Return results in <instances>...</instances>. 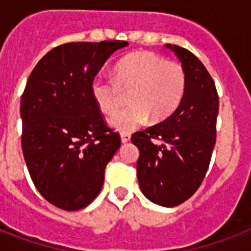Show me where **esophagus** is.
<instances>
[{
  "mask_svg": "<svg viewBox=\"0 0 251 251\" xmlns=\"http://www.w3.org/2000/svg\"><path fill=\"white\" fill-rule=\"evenodd\" d=\"M130 138H131V135L127 133H122L121 134V142L122 143H127V142H130Z\"/></svg>",
  "mask_w": 251,
  "mask_h": 251,
  "instance_id": "1",
  "label": "esophagus"
}]
</instances>
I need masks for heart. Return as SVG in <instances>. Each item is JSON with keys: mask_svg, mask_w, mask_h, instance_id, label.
<instances>
[{"mask_svg": "<svg viewBox=\"0 0 251 251\" xmlns=\"http://www.w3.org/2000/svg\"><path fill=\"white\" fill-rule=\"evenodd\" d=\"M186 88V74L178 62L167 61L152 52H135L114 69L113 79L96 76L91 94L104 114H113L129 93L130 105L108 120L112 129L130 133L151 116L153 121L169 117L178 106Z\"/></svg>", "mask_w": 251, "mask_h": 251, "instance_id": "heart-1", "label": "heart"}]
</instances>
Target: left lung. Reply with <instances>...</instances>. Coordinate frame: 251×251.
<instances>
[{"mask_svg":"<svg viewBox=\"0 0 251 251\" xmlns=\"http://www.w3.org/2000/svg\"><path fill=\"white\" fill-rule=\"evenodd\" d=\"M165 48L182 64L185 94L169 117L135 133L131 142L139 150L137 176L142 193L156 204L175 207L190 198L206 176L216 142L219 96L207 69L193 53L178 45Z\"/></svg>","mask_w":251,"mask_h":251,"instance_id":"left-lung-1","label":"left lung"}]
</instances>
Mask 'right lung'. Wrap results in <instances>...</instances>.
<instances>
[{"label": "right lung", "mask_w": 251, "mask_h": 251, "mask_svg": "<svg viewBox=\"0 0 251 251\" xmlns=\"http://www.w3.org/2000/svg\"><path fill=\"white\" fill-rule=\"evenodd\" d=\"M127 41L68 43L49 50L31 73L21 101L22 150L35 186L61 210L88 206L106 164L121 146L105 125L91 83Z\"/></svg>", "instance_id": "1"}]
</instances>
